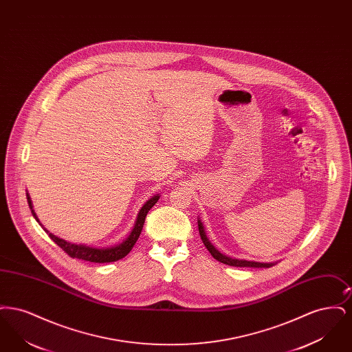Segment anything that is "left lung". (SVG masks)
<instances>
[{"mask_svg":"<svg viewBox=\"0 0 352 352\" xmlns=\"http://www.w3.org/2000/svg\"><path fill=\"white\" fill-rule=\"evenodd\" d=\"M198 228H199V234H201V241L206 245L207 251L212 254V257L215 260H218L220 263L226 264V265H231V267H240V268H270L273 265L277 264V261L274 263H258V261H250V260H244V258H236V257H231L227 256L226 253L217 250L212 243L208 240L206 231H204V226L201 223V218H198Z\"/></svg>","mask_w":352,"mask_h":352,"instance_id":"1","label":"left lung"}]
</instances>
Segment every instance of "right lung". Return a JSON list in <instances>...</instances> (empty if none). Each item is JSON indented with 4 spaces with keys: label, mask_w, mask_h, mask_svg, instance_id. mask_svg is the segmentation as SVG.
Returning <instances> with one entry per match:
<instances>
[{
    "label": "right lung",
    "mask_w": 352,
    "mask_h": 352,
    "mask_svg": "<svg viewBox=\"0 0 352 352\" xmlns=\"http://www.w3.org/2000/svg\"><path fill=\"white\" fill-rule=\"evenodd\" d=\"M26 197H28V203H29V207L32 210V214H33L34 219L39 223V226L45 230V232L50 236L51 240L59 245L63 251L67 253L68 256H71L72 258H79V260H85V261H91V263H112V261H118L120 258L125 257L129 252L132 251L137 239L140 237V234L142 231V227H144V223H145V218L148 215V212L151 211V207L158 201L160 199V194L157 195H153L149 201H146L140 212L137 214V219L134 221L133 228L131 231L129 236L118 245H112V247H91V245H85V244H76V243H71L67 241L65 239H60L58 236H55L54 234L49 232L39 221V219L36 217V214L34 212L33 210V201L32 198L29 195V192H26Z\"/></svg>",
    "instance_id": "add662e5"
}]
</instances>
